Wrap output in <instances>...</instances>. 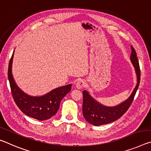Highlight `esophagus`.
I'll use <instances>...</instances> for the list:
<instances>
[{
    "mask_svg": "<svg viewBox=\"0 0 151 151\" xmlns=\"http://www.w3.org/2000/svg\"><path fill=\"white\" fill-rule=\"evenodd\" d=\"M85 86H86V83H85V82L83 81H79L76 84V88L79 89V90L84 88L85 87Z\"/></svg>",
    "mask_w": 151,
    "mask_h": 151,
    "instance_id": "obj_1",
    "label": "esophagus"
}]
</instances>
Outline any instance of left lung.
<instances>
[{"label":"left lung","instance_id":"8db88e82","mask_svg":"<svg viewBox=\"0 0 151 151\" xmlns=\"http://www.w3.org/2000/svg\"><path fill=\"white\" fill-rule=\"evenodd\" d=\"M132 52L131 55V60L136 71L137 76V84L132 91L129 98L119 104V105L113 107L105 106L96 101L91 97L87 91H84L83 102V113L86 121L94 126L111 123L116 121L121 117L127 111L131 106L137 91L139 88L140 79V70L139 60L137 57V52L132 46H131Z\"/></svg>","mask_w":151,"mask_h":151}]
</instances>
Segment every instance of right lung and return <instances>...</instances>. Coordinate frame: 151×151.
Segmentation results:
<instances>
[{
	"instance_id": "right-lung-1",
	"label": "right lung",
	"mask_w": 151,
	"mask_h": 151,
	"mask_svg": "<svg viewBox=\"0 0 151 151\" xmlns=\"http://www.w3.org/2000/svg\"><path fill=\"white\" fill-rule=\"evenodd\" d=\"M13 55L14 52L10 59L8 78L15 103L24 114L31 118L39 121L49 119L57 112L61 100L70 91L72 85L57 88L41 96L28 95L18 87L12 76V64Z\"/></svg>"
}]
</instances>
